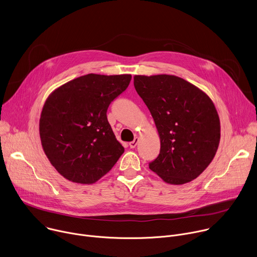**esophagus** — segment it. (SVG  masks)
<instances>
[{"label":"esophagus","instance_id":"obj_1","mask_svg":"<svg viewBox=\"0 0 257 257\" xmlns=\"http://www.w3.org/2000/svg\"><path fill=\"white\" fill-rule=\"evenodd\" d=\"M137 143H138V137H135L134 140H132L131 142H129V146H130L131 149H135V146L137 145Z\"/></svg>","mask_w":257,"mask_h":257}]
</instances>
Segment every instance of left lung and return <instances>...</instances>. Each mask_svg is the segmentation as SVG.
<instances>
[{"label": "left lung", "mask_w": 257, "mask_h": 257, "mask_svg": "<svg viewBox=\"0 0 257 257\" xmlns=\"http://www.w3.org/2000/svg\"><path fill=\"white\" fill-rule=\"evenodd\" d=\"M134 87L148 105L161 140L150 169L166 183L182 185L211 163L221 139V124L210 97L174 75H135Z\"/></svg>", "instance_id": "left-lung-1"}]
</instances>
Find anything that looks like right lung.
<instances>
[{
  "label": "right lung",
  "instance_id": "add662e5",
  "mask_svg": "<svg viewBox=\"0 0 257 257\" xmlns=\"http://www.w3.org/2000/svg\"><path fill=\"white\" fill-rule=\"evenodd\" d=\"M130 74H87L47 98L40 119L43 150L67 180L93 184L124 153L107 122V107L129 85Z\"/></svg>",
  "mask_w": 257,
  "mask_h": 257
}]
</instances>
